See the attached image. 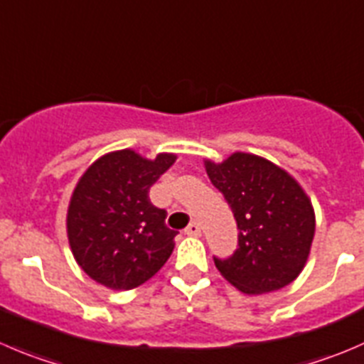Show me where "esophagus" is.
Segmentation results:
<instances>
[{"label":"esophagus","instance_id":"esophagus-1","mask_svg":"<svg viewBox=\"0 0 364 364\" xmlns=\"http://www.w3.org/2000/svg\"><path fill=\"white\" fill-rule=\"evenodd\" d=\"M185 235H188V236H200V225L197 224V222H190L188 224V228L185 229Z\"/></svg>","mask_w":364,"mask_h":364}]
</instances>
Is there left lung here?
<instances>
[{
  "label": "left lung",
  "mask_w": 364,
  "mask_h": 364,
  "mask_svg": "<svg viewBox=\"0 0 364 364\" xmlns=\"http://www.w3.org/2000/svg\"><path fill=\"white\" fill-rule=\"evenodd\" d=\"M238 224V249L215 259L228 283L242 294L261 295L294 283L306 267L315 236V208L301 183L274 161L252 153L204 160Z\"/></svg>",
  "instance_id": "left-lung-1"
}]
</instances>
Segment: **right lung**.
Instances as JSON below:
<instances>
[{
	"label": "right lung",
	"instance_id": "add662e5",
	"mask_svg": "<svg viewBox=\"0 0 364 364\" xmlns=\"http://www.w3.org/2000/svg\"><path fill=\"white\" fill-rule=\"evenodd\" d=\"M176 158L110 151L77 179L67 206V240L90 279L110 290H133L167 263L178 232L165 225L167 211L151 204L149 188Z\"/></svg>",
	"mask_w": 364,
	"mask_h": 364
}]
</instances>
